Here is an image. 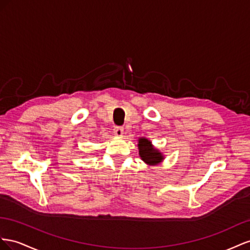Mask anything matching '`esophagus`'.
<instances>
[{"mask_svg":"<svg viewBox=\"0 0 250 250\" xmlns=\"http://www.w3.org/2000/svg\"><path fill=\"white\" fill-rule=\"evenodd\" d=\"M124 133H125V131H124V129L121 126H116L115 129H114V134H115L117 137L123 136Z\"/></svg>","mask_w":250,"mask_h":250,"instance_id":"obj_1","label":"esophagus"}]
</instances>
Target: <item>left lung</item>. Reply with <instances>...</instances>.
Here are the masks:
<instances>
[{"label":"left lung","instance_id":"8db88e82","mask_svg":"<svg viewBox=\"0 0 250 250\" xmlns=\"http://www.w3.org/2000/svg\"><path fill=\"white\" fill-rule=\"evenodd\" d=\"M137 146L140 159L149 167L160 165L166 158L165 155H163L158 148L153 146L152 141L146 137L138 138Z\"/></svg>","mask_w":250,"mask_h":250}]
</instances>
